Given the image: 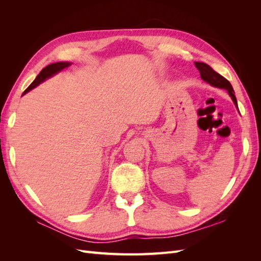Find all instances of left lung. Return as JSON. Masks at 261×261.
Returning <instances> with one entry per match:
<instances>
[{
    "mask_svg": "<svg viewBox=\"0 0 261 261\" xmlns=\"http://www.w3.org/2000/svg\"><path fill=\"white\" fill-rule=\"evenodd\" d=\"M195 66L197 67V69L199 70L200 76L204 82H207V83H209L210 85L215 86V87H219V88L226 89L228 94L231 96L232 100L234 101L235 106H238V101H236V98H235L233 87L230 84V82L226 80V78H224L223 76H221L220 74H218L216 70H213L208 64H206V63L195 62Z\"/></svg>",
    "mask_w": 261,
    "mask_h": 261,
    "instance_id": "left-lung-1",
    "label": "left lung"
}]
</instances>
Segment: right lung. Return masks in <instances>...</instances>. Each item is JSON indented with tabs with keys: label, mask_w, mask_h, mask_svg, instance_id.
I'll use <instances>...</instances> for the list:
<instances>
[{
	"label": "right lung",
	"mask_w": 261,
	"mask_h": 261,
	"mask_svg": "<svg viewBox=\"0 0 261 261\" xmlns=\"http://www.w3.org/2000/svg\"><path fill=\"white\" fill-rule=\"evenodd\" d=\"M69 65H70V63L59 62V63H53V64H50V65H48L46 67H44V68L41 70V72H40V74H39V75L36 77V80L30 84V86L28 87V88H27L25 91H23L22 94H25L26 92H28V91L31 90V89H34L36 86H38L39 84L42 83L43 81H45L46 78H49V77H51L52 75L57 74L58 72H60V70L68 67Z\"/></svg>",
	"instance_id": "add662e5"
}]
</instances>
